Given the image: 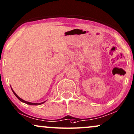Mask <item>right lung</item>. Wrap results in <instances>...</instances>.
<instances>
[{
    "label": "right lung",
    "mask_w": 134,
    "mask_h": 134,
    "mask_svg": "<svg viewBox=\"0 0 134 134\" xmlns=\"http://www.w3.org/2000/svg\"><path fill=\"white\" fill-rule=\"evenodd\" d=\"M11 88H12V87H11ZM12 91H13V93L14 94H15V96H16V97H17V98L18 99H19V100H20L21 102H23V103H26V104H27V105H41V104H43L44 103H45V102H42V103H31V102H26V101H25V100H23V99H21L20 98V97H19L18 95H17L16 94V93L15 92L13 91V90L12 89Z\"/></svg>",
    "instance_id": "right-lung-1"
}]
</instances>
